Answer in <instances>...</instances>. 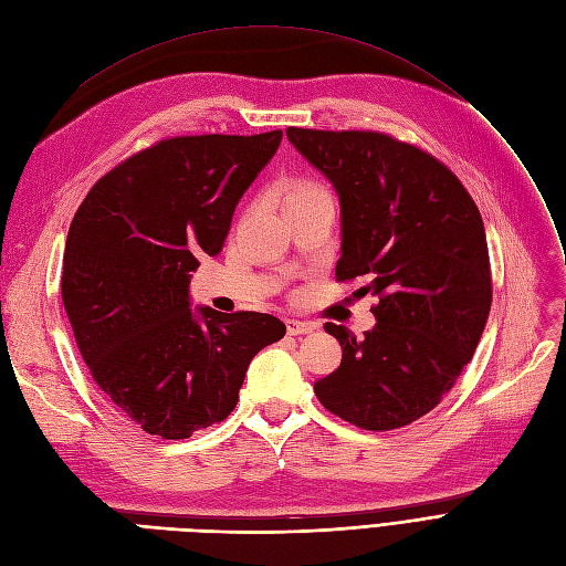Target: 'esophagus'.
<instances>
[{"label": "esophagus", "instance_id": "obj_1", "mask_svg": "<svg viewBox=\"0 0 566 566\" xmlns=\"http://www.w3.org/2000/svg\"><path fill=\"white\" fill-rule=\"evenodd\" d=\"M285 327H287V335H308V333H314V329H316L314 323L297 321V318H287Z\"/></svg>", "mask_w": 566, "mask_h": 566}]
</instances>
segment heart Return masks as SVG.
<instances>
[{
    "label": "heart",
    "instance_id": "1",
    "mask_svg": "<svg viewBox=\"0 0 566 566\" xmlns=\"http://www.w3.org/2000/svg\"><path fill=\"white\" fill-rule=\"evenodd\" d=\"M323 191L318 185L314 182H306V180H290L281 187V193H283V201H292V199H300V197H308V193H318Z\"/></svg>",
    "mask_w": 566,
    "mask_h": 566
}]
</instances>
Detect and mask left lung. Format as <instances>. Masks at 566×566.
Segmentation results:
<instances>
[{
  "instance_id": "1",
  "label": "left lung",
  "mask_w": 566,
  "mask_h": 566,
  "mask_svg": "<svg viewBox=\"0 0 566 566\" xmlns=\"http://www.w3.org/2000/svg\"><path fill=\"white\" fill-rule=\"evenodd\" d=\"M342 208L337 279H365L375 327L325 323L342 363L316 381L329 412L365 431L428 415L473 358L492 306L490 252L471 193L431 154L373 130L287 128Z\"/></svg>"
}]
</instances>
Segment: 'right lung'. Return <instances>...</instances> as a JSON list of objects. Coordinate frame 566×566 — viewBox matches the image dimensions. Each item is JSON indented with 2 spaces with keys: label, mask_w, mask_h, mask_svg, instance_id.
Segmentation results:
<instances>
[{
  "label": "right lung",
  "mask_w": 566,
  "mask_h": 566,
  "mask_svg": "<svg viewBox=\"0 0 566 566\" xmlns=\"http://www.w3.org/2000/svg\"><path fill=\"white\" fill-rule=\"evenodd\" d=\"M283 133L187 135L112 168L67 231L63 304L95 384L143 431L185 440L227 419L250 360L285 325L255 311L191 308L233 210Z\"/></svg>",
  "instance_id": "right-lung-1"
}]
</instances>
